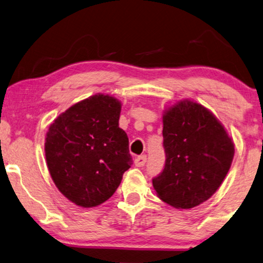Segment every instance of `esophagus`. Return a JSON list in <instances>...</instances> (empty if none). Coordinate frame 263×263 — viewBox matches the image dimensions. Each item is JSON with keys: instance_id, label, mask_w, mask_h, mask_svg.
Masks as SVG:
<instances>
[{"instance_id": "esophagus-1", "label": "esophagus", "mask_w": 263, "mask_h": 263, "mask_svg": "<svg viewBox=\"0 0 263 263\" xmlns=\"http://www.w3.org/2000/svg\"><path fill=\"white\" fill-rule=\"evenodd\" d=\"M146 161H147V158L144 154V156H139V157L136 158L135 165L137 166V167H143V166L146 164Z\"/></svg>"}]
</instances>
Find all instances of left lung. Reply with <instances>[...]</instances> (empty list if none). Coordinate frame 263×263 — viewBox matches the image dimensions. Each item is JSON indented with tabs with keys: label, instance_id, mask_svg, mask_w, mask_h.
Here are the masks:
<instances>
[{
	"label": "left lung",
	"instance_id": "obj_1",
	"mask_svg": "<svg viewBox=\"0 0 263 263\" xmlns=\"http://www.w3.org/2000/svg\"><path fill=\"white\" fill-rule=\"evenodd\" d=\"M165 167L153 178L162 201L180 210L205 202L226 178L234 143L219 119L201 104L185 99L162 115Z\"/></svg>",
	"mask_w": 263,
	"mask_h": 263
}]
</instances>
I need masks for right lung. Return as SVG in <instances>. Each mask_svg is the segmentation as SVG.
Segmentation results:
<instances>
[{
	"label": "right lung",
	"instance_id": "obj_1",
	"mask_svg": "<svg viewBox=\"0 0 263 263\" xmlns=\"http://www.w3.org/2000/svg\"><path fill=\"white\" fill-rule=\"evenodd\" d=\"M120 110L118 99L97 93L70 106L49 126L48 170L58 191L74 205L90 208L105 202L131 167Z\"/></svg>",
	"mask_w": 263,
	"mask_h": 263
}]
</instances>
